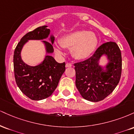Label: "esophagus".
<instances>
[{
  "label": "esophagus",
  "instance_id": "esophagus-1",
  "mask_svg": "<svg viewBox=\"0 0 134 134\" xmlns=\"http://www.w3.org/2000/svg\"><path fill=\"white\" fill-rule=\"evenodd\" d=\"M72 66V65L71 64H70V63H67V64H66V65H65L66 67H71Z\"/></svg>",
  "mask_w": 134,
  "mask_h": 134
}]
</instances>
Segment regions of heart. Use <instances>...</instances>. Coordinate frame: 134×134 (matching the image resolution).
Segmentation results:
<instances>
[{
	"mask_svg": "<svg viewBox=\"0 0 134 134\" xmlns=\"http://www.w3.org/2000/svg\"><path fill=\"white\" fill-rule=\"evenodd\" d=\"M63 47L71 48L72 56L76 59L84 60L94 53L98 45V38L95 34L86 31H77L65 35L60 40ZM55 51L58 54H62V51L58 45H55Z\"/></svg>",
	"mask_w": 134,
	"mask_h": 134,
	"instance_id": "obj_1",
	"label": "heart"
}]
</instances>
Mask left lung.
<instances>
[{
    "instance_id": "8db88e82",
    "label": "left lung",
    "mask_w": 134,
    "mask_h": 134,
    "mask_svg": "<svg viewBox=\"0 0 134 134\" xmlns=\"http://www.w3.org/2000/svg\"><path fill=\"white\" fill-rule=\"evenodd\" d=\"M107 55L106 70L99 65L101 56ZM121 51L115 42H107L98 48L92 57L74 64L76 85L83 98L98 102L110 95L118 85L121 74Z\"/></svg>"
}]
</instances>
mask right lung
<instances>
[{
    "mask_svg": "<svg viewBox=\"0 0 134 134\" xmlns=\"http://www.w3.org/2000/svg\"><path fill=\"white\" fill-rule=\"evenodd\" d=\"M50 32L47 26L38 27L29 32L21 38L14 53V70L16 84L20 90L32 100H41L51 96L65 70V62L58 63L53 57L48 55H46L41 64L34 67L27 65L21 58V50L27 41L46 39ZM50 40L52 43L43 41L47 53L53 52L54 36H50Z\"/></svg>",
    "mask_w": 134,
    "mask_h": 134,
    "instance_id": "right-lung-1",
    "label": "right lung"
}]
</instances>
